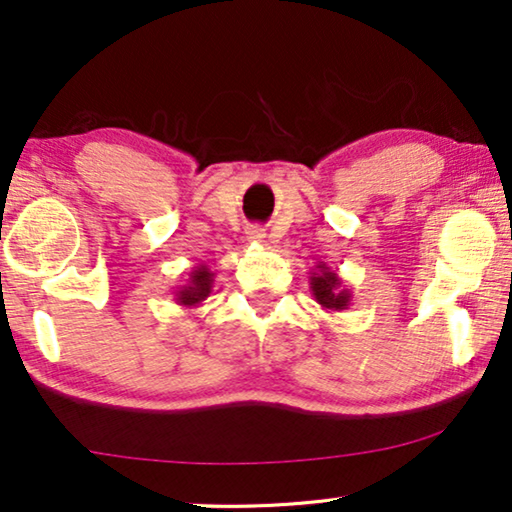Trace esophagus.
Here are the masks:
<instances>
[{
  "mask_svg": "<svg viewBox=\"0 0 512 512\" xmlns=\"http://www.w3.org/2000/svg\"><path fill=\"white\" fill-rule=\"evenodd\" d=\"M247 240H249V242H254V244H261V242H265V233H263V228H258V226L249 228V231H247Z\"/></svg>",
  "mask_w": 512,
  "mask_h": 512,
  "instance_id": "1",
  "label": "esophagus"
}]
</instances>
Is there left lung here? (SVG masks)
<instances>
[{"instance_id": "left-lung-1", "label": "left lung", "mask_w": 512, "mask_h": 512, "mask_svg": "<svg viewBox=\"0 0 512 512\" xmlns=\"http://www.w3.org/2000/svg\"><path fill=\"white\" fill-rule=\"evenodd\" d=\"M309 288L314 300L325 311H344L353 302L351 288L339 277L337 270L328 268V263H318L314 272H309Z\"/></svg>"}]
</instances>
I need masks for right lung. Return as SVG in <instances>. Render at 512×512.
<instances>
[{"label":"right lung","mask_w":512,"mask_h":512,"mask_svg":"<svg viewBox=\"0 0 512 512\" xmlns=\"http://www.w3.org/2000/svg\"><path fill=\"white\" fill-rule=\"evenodd\" d=\"M212 286H214V272L207 268L205 263L196 265V268L189 272L187 284H182L175 291V302L184 309L201 307L203 302L210 298Z\"/></svg>","instance_id":"1"}]
</instances>
